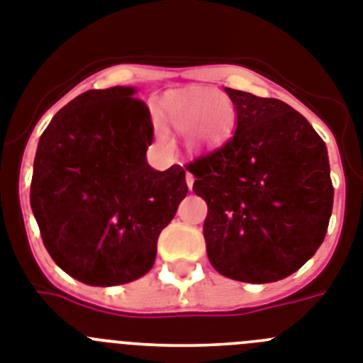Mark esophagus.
<instances>
[{"label": "esophagus", "mask_w": 363, "mask_h": 363, "mask_svg": "<svg viewBox=\"0 0 363 363\" xmlns=\"http://www.w3.org/2000/svg\"><path fill=\"white\" fill-rule=\"evenodd\" d=\"M185 182H187V187H189V189H193V185H194V176L191 174V172H187V176H185Z\"/></svg>", "instance_id": "esophagus-1"}]
</instances>
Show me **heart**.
<instances>
[{"label":"heart","instance_id":"b5f03b06","mask_svg":"<svg viewBox=\"0 0 363 363\" xmlns=\"http://www.w3.org/2000/svg\"><path fill=\"white\" fill-rule=\"evenodd\" d=\"M211 98H220L223 102L211 101ZM167 117L184 134L185 145L194 150L224 143L235 126L233 104L213 88H189L170 95L167 101ZM160 135L167 139L161 128Z\"/></svg>","mask_w":363,"mask_h":363}]
</instances>
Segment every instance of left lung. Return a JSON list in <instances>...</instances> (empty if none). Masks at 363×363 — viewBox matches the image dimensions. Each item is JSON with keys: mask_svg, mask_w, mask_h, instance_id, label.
<instances>
[{"mask_svg": "<svg viewBox=\"0 0 363 363\" xmlns=\"http://www.w3.org/2000/svg\"><path fill=\"white\" fill-rule=\"evenodd\" d=\"M225 93L237 110L235 135L185 167L207 203V257L229 279L274 283L323 242L334 200L327 147L286 102Z\"/></svg>", "mask_w": 363, "mask_h": 363, "instance_id": "left-lung-1", "label": "left lung"}]
</instances>
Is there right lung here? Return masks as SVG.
Masks as SVG:
<instances>
[{
	"mask_svg": "<svg viewBox=\"0 0 363 363\" xmlns=\"http://www.w3.org/2000/svg\"><path fill=\"white\" fill-rule=\"evenodd\" d=\"M138 89H89L43 130L30 207L52 261L77 281L116 286L143 277L157 237L187 194L185 170H154L150 111Z\"/></svg>",
	"mask_w": 363,
	"mask_h": 363,
	"instance_id": "1",
	"label": "right lung"
}]
</instances>
